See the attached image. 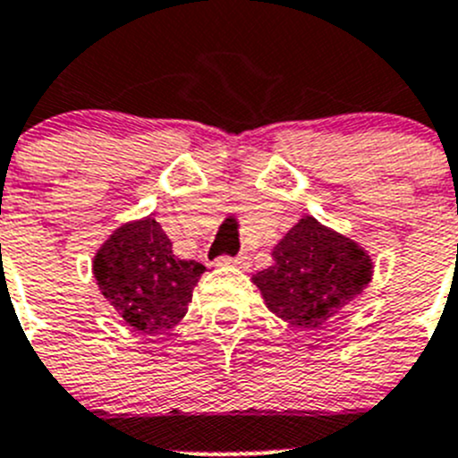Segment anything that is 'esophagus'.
Masks as SVG:
<instances>
[{"instance_id":"esophagus-1","label":"esophagus","mask_w":458,"mask_h":458,"mask_svg":"<svg viewBox=\"0 0 458 458\" xmlns=\"http://www.w3.org/2000/svg\"><path fill=\"white\" fill-rule=\"evenodd\" d=\"M225 264H234V267L249 268L250 258L246 253L237 255V258H230V255H221V258H216V267H225Z\"/></svg>"}]
</instances>
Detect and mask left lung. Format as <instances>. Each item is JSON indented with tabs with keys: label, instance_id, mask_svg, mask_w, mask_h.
<instances>
[{
	"label": "left lung",
	"instance_id": "obj_1",
	"mask_svg": "<svg viewBox=\"0 0 458 458\" xmlns=\"http://www.w3.org/2000/svg\"><path fill=\"white\" fill-rule=\"evenodd\" d=\"M370 273L366 250L305 216L273 249V267L255 273L253 282L273 314L296 327H318L364 292Z\"/></svg>",
	"mask_w": 458,
	"mask_h": 458
}]
</instances>
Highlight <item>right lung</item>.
I'll return each mask as SVG.
<instances>
[{
    "mask_svg": "<svg viewBox=\"0 0 458 458\" xmlns=\"http://www.w3.org/2000/svg\"><path fill=\"white\" fill-rule=\"evenodd\" d=\"M205 267L171 250V239L156 219L122 225L94 258V277L128 326L160 335L185 316Z\"/></svg>",
    "mask_w": 458,
    "mask_h": 458,
    "instance_id": "right-lung-1",
    "label": "right lung"
}]
</instances>
